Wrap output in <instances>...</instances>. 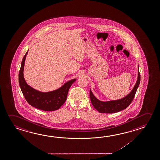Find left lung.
<instances>
[{
  "mask_svg": "<svg viewBox=\"0 0 160 160\" xmlns=\"http://www.w3.org/2000/svg\"><path fill=\"white\" fill-rule=\"evenodd\" d=\"M141 80V76L138 70V78L133 89L129 94L121 99L111 100L108 102H102L98 99L90 89V98L92 105L99 113H114L124 110L131 104L135 96L137 90L138 88Z\"/></svg>",
  "mask_w": 160,
  "mask_h": 160,
  "instance_id": "8db88e82",
  "label": "left lung"
}]
</instances>
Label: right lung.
<instances>
[{
  "instance_id": "obj_1",
  "label": "right lung",
  "mask_w": 160,
  "mask_h": 160,
  "mask_svg": "<svg viewBox=\"0 0 160 160\" xmlns=\"http://www.w3.org/2000/svg\"><path fill=\"white\" fill-rule=\"evenodd\" d=\"M28 51L22 61L19 72V84L24 97L30 105L44 111H54L58 109L65 102L68 90L76 79L66 82L62 87L52 92H43L32 88L24 79L23 69Z\"/></svg>"
}]
</instances>
